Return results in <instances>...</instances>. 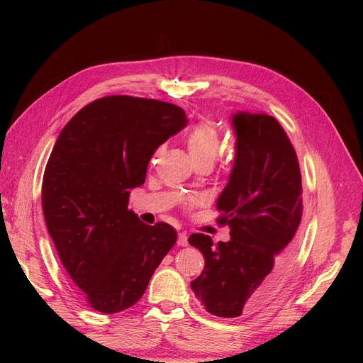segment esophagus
I'll use <instances>...</instances> for the list:
<instances>
[{"instance_id": "esophagus-1", "label": "esophagus", "mask_w": 363, "mask_h": 363, "mask_svg": "<svg viewBox=\"0 0 363 363\" xmlns=\"http://www.w3.org/2000/svg\"><path fill=\"white\" fill-rule=\"evenodd\" d=\"M178 245H181V247H185L186 244H188V237H186V234L185 233H179L178 234Z\"/></svg>"}]
</instances>
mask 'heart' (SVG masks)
Segmentation results:
<instances>
[{"instance_id": "1", "label": "heart", "mask_w": 363, "mask_h": 363, "mask_svg": "<svg viewBox=\"0 0 363 363\" xmlns=\"http://www.w3.org/2000/svg\"><path fill=\"white\" fill-rule=\"evenodd\" d=\"M186 147L193 162L197 163H215L220 151V133L212 122H201L186 133ZM160 145L155 157L163 151Z\"/></svg>"}]
</instances>
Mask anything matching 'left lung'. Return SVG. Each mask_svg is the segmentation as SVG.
Instances as JSON below:
<instances>
[{
    "instance_id": "8db88e82",
    "label": "left lung",
    "mask_w": 363,
    "mask_h": 363,
    "mask_svg": "<svg viewBox=\"0 0 363 363\" xmlns=\"http://www.w3.org/2000/svg\"><path fill=\"white\" fill-rule=\"evenodd\" d=\"M231 125L235 157L216 201L231 240L188 238L204 257L191 290L220 318L253 313L271 300L296 255L303 215L300 167L281 125L250 111L234 113Z\"/></svg>"
}]
</instances>
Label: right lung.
<instances>
[{"mask_svg":"<svg viewBox=\"0 0 363 363\" xmlns=\"http://www.w3.org/2000/svg\"><path fill=\"white\" fill-rule=\"evenodd\" d=\"M174 104L128 95L89 103L57 138L43 179L47 230L66 272L91 308L135 304L177 242V231L128 211L155 151L186 126Z\"/></svg>","mask_w":363,"mask_h":363,"instance_id":"obj_1","label":"right lung"}]
</instances>
